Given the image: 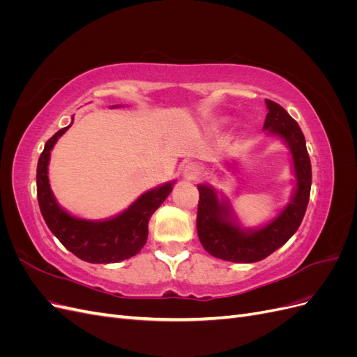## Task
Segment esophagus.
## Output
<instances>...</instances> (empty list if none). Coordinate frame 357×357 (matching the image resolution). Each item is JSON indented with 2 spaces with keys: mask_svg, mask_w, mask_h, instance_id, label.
Instances as JSON below:
<instances>
[{
  "mask_svg": "<svg viewBox=\"0 0 357 357\" xmlns=\"http://www.w3.org/2000/svg\"><path fill=\"white\" fill-rule=\"evenodd\" d=\"M201 167L195 164V162H190V164H188L185 169H183V176H185L186 180H197L201 176Z\"/></svg>",
  "mask_w": 357,
  "mask_h": 357,
  "instance_id": "1",
  "label": "esophagus"
}]
</instances>
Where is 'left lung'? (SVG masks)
<instances>
[{
	"label": "left lung",
	"mask_w": 357,
	"mask_h": 357,
	"mask_svg": "<svg viewBox=\"0 0 357 357\" xmlns=\"http://www.w3.org/2000/svg\"><path fill=\"white\" fill-rule=\"evenodd\" d=\"M264 129L278 135L290 147L296 176V190L287 207L277 218L256 231H244L234 220L231 205L219 201L214 189L199 185L197 229L202 247L211 256L229 262L252 264L262 261L282 247L294 235L304 219L311 190V162L305 138L299 125L282 105L265 100Z\"/></svg>",
	"instance_id": "obj_1"
}]
</instances>
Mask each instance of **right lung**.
<instances>
[{
  "label": "right lung",
  "instance_id": "right-lung-1",
  "mask_svg": "<svg viewBox=\"0 0 357 357\" xmlns=\"http://www.w3.org/2000/svg\"><path fill=\"white\" fill-rule=\"evenodd\" d=\"M73 125V123H71ZM66 126L47 139L37 165V198L46 225L63 247L91 264H114L135 256L144 247L149 235V219L160 207L174 183L143 193L131 207L109 220L93 222L73 218L63 211L53 197L47 165L50 150L58 138L71 126Z\"/></svg>",
  "mask_w": 357,
  "mask_h": 357
}]
</instances>
